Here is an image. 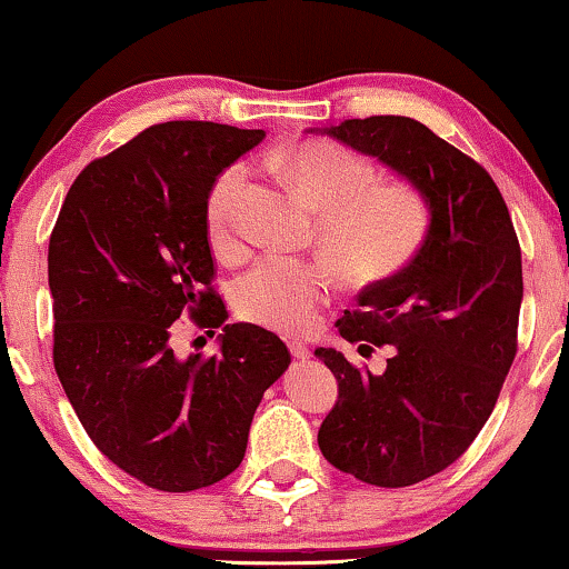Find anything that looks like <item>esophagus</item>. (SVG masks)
Wrapping results in <instances>:
<instances>
[{"instance_id": "obj_1", "label": "esophagus", "mask_w": 569, "mask_h": 569, "mask_svg": "<svg viewBox=\"0 0 569 569\" xmlns=\"http://www.w3.org/2000/svg\"><path fill=\"white\" fill-rule=\"evenodd\" d=\"M288 350H291V356L296 358V361H303V358L309 356L307 342H301V340H288Z\"/></svg>"}]
</instances>
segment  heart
<instances>
[{
	"label": "heart",
	"mask_w": 569,
	"mask_h": 569,
	"mask_svg": "<svg viewBox=\"0 0 569 569\" xmlns=\"http://www.w3.org/2000/svg\"><path fill=\"white\" fill-rule=\"evenodd\" d=\"M319 216L317 237L350 283H379L418 258L433 229L426 193L410 182H376L371 162L335 143H301L278 157ZM250 170L227 164L206 196V227L216 250L242 237V201ZM332 270L322 260L266 254L234 286L239 315L278 332H303L330 301Z\"/></svg>",
	"instance_id": "obj_1"
}]
</instances>
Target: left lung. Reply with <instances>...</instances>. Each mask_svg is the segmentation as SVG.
I'll list each match as a JSON object with an SVG mask.
<instances>
[{"label":"left lung","instance_id":"8db88e82","mask_svg":"<svg viewBox=\"0 0 569 569\" xmlns=\"http://www.w3.org/2000/svg\"><path fill=\"white\" fill-rule=\"evenodd\" d=\"M325 133L410 180L433 211L418 258L338 319L361 353L395 348L387 371L315 350L338 379L317 436L325 459L366 485L407 487L459 459L495 410L518 350L521 244L490 172L415 118H353Z\"/></svg>","mask_w":569,"mask_h":569}]
</instances>
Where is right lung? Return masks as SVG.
I'll use <instances>...</instances> for the list:
<instances>
[{"label":"right lung","instance_id":"add662e5","mask_svg":"<svg viewBox=\"0 0 569 569\" xmlns=\"http://www.w3.org/2000/svg\"><path fill=\"white\" fill-rule=\"evenodd\" d=\"M266 131L211 121L143 128L71 182L48 244L53 366L92 443L164 492L221 482L244 459L262 395L291 353L258 325H227L221 348L180 361L172 330L213 335L206 196Z\"/></svg>","mask_w":569,"mask_h":569}]
</instances>
